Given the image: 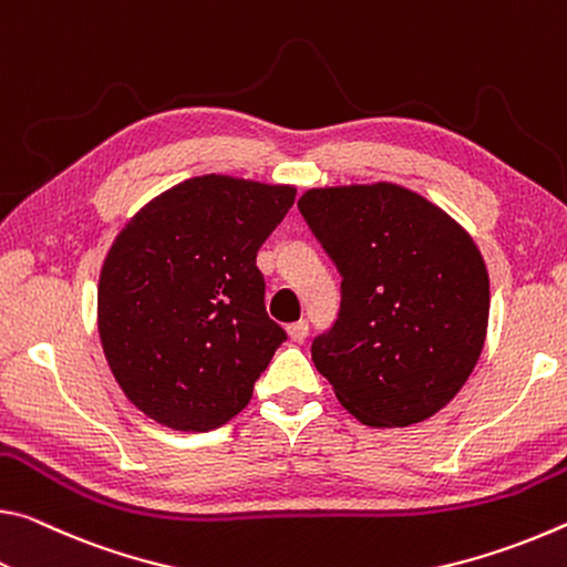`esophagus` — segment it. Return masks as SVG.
I'll use <instances>...</instances> for the list:
<instances>
[{"mask_svg": "<svg viewBox=\"0 0 567 567\" xmlns=\"http://www.w3.org/2000/svg\"><path fill=\"white\" fill-rule=\"evenodd\" d=\"M289 337H291V341H296V344H301V341H306V337H309V321L291 323Z\"/></svg>", "mask_w": 567, "mask_h": 567, "instance_id": "34e87169", "label": "esophagus"}]
</instances>
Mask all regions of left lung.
I'll use <instances>...</instances> for the list:
<instances>
[{
	"label": "left lung",
	"instance_id": "1",
	"mask_svg": "<svg viewBox=\"0 0 567 567\" xmlns=\"http://www.w3.org/2000/svg\"><path fill=\"white\" fill-rule=\"evenodd\" d=\"M299 210L341 276L337 319L311 344L319 374L369 426L430 420L485 347L489 278L475 240L389 183L309 190Z\"/></svg>",
	"mask_w": 567,
	"mask_h": 567
}]
</instances>
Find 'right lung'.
<instances>
[{
  "mask_svg": "<svg viewBox=\"0 0 567 567\" xmlns=\"http://www.w3.org/2000/svg\"><path fill=\"white\" fill-rule=\"evenodd\" d=\"M291 185L203 175L137 213L100 274L97 327L130 402L181 432L244 410L286 331L266 313L258 248Z\"/></svg>",
  "mask_w": 567,
  "mask_h": 567,
  "instance_id": "obj_1",
  "label": "right lung"
}]
</instances>
